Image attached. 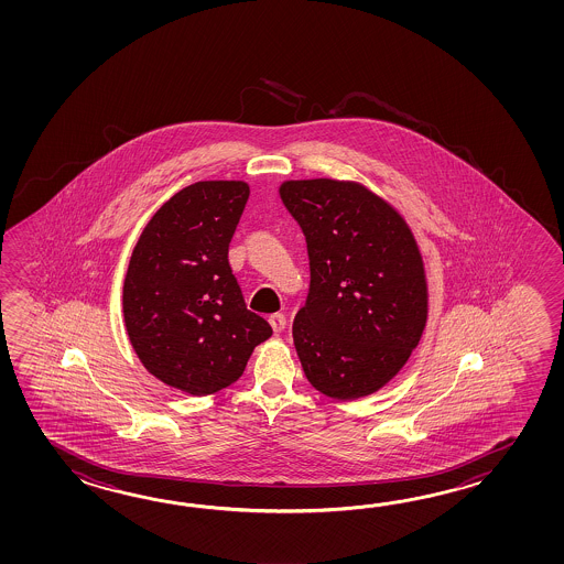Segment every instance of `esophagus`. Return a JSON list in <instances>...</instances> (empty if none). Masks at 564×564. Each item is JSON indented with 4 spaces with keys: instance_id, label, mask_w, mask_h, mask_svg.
Returning a JSON list of instances; mask_svg holds the SVG:
<instances>
[{
    "instance_id": "obj_1",
    "label": "esophagus",
    "mask_w": 564,
    "mask_h": 564,
    "mask_svg": "<svg viewBox=\"0 0 564 564\" xmlns=\"http://www.w3.org/2000/svg\"><path fill=\"white\" fill-rule=\"evenodd\" d=\"M270 324L274 328V333H282L286 328V316L284 314H270Z\"/></svg>"
}]
</instances>
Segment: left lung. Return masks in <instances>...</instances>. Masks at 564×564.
Segmentation results:
<instances>
[{
	"mask_svg": "<svg viewBox=\"0 0 564 564\" xmlns=\"http://www.w3.org/2000/svg\"><path fill=\"white\" fill-rule=\"evenodd\" d=\"M280 197L311 265L292 324L304 375L333 399L371 395L401 371L425 328L420 248L403 217L359 183L286 181Z\"/></svg>",
	"mask_w": 564,
	"mask_h": 564,
	"instance_id": "obj_1",
	"label": "left lung"
}]
</instances>
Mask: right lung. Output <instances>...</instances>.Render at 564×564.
I'll use <instances>...</instances> for the list:
<instances>
[{"label": "right lung", "instance_id": "right-lung-1", "mask_svg": "<svg viewBox=\"0 0 564 564\" xmlns=\"http://www.w3.org/2000/svg\"><path fill=\"white\" fill-rule=\"evenodd\" d=\"M248 197L243 181L193 183L161 205L132 250L122 286L132 348L147 371L189 395L238 381L272 335L228 260Z\"/></svg>", "mask_w": 564, "mask_h": 564}]
</instances>
